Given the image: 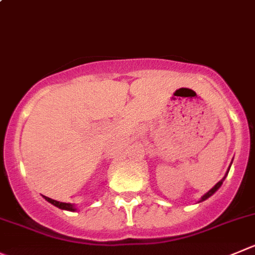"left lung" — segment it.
Wrapping results in <instances>:
<instances>
[{"label":"left lung","mask_w":255,"mask_h":255,"mask_svg":"<svg viewBox=\"0 0 255 255\" xmlns=\"http://www.w3.org/2000/svg\"><path fill=\"white\" fill-rule=\"evenodd\" d=\"M228 171H229V169H228ZM228 171H227V174H225V176H224V178H223V179H222V180H220V181H218V183H217V184H215V185H214V186H213V188H212V189H210V190H209V191H208V193H207V194H204V195H203V196H202V199H200V200H199V203H200V202H204V200H207V199H208V198H210V196H212V195H213V194H214V193H215V191H217V190H218V189H219V188H220V186H222L223 181H224V179H225V178H227V175H228Z\"/></svg>","instance_id":"left-lung-1"}]
</instances>
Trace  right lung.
Returning a JSON list of instances; mask_svg holds the SVG:
<instances>
[{
    "label": "right lung",
    "mask_w": 255,
    "mask_h": 255,
    "mask_svg": "<svg viewBox=\"0 0 255 255\" xmlns=\"http://www.w3.org/2000/svg\"><path fill=\"white\" fill-rule=\"evenodd\" d=\"M45 199H46V200H47L48 203H51V204H53V205H55V207L60 208V209L69 210V212H75V210H76V208H75V205L71 204V203H61V202H57V200H53V199L47 198V196H45Z\"/></svg>",
    "instance_id": "add662e5"
}]
</instances>
